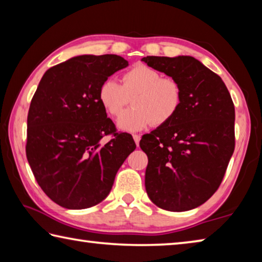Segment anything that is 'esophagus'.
<instances>
[{
    "label": "esophagus",
    "instance_id": "34e87169",
    "mask_svg": "<svg viewBox=\"0 0 262 262\" xmlns=\"http://www.w3.org/2000/svg\"><path fill=\"white\" fill-rule=\"evenodd\" d=\"M133 139H134V141H135V143H136V145H137V147H139V145H140V140H141V137H140V135H137V134H135V135H133Z\"/></svg>",
    "mask_w": 262,
    "mask_h": 262
}]
</instances>
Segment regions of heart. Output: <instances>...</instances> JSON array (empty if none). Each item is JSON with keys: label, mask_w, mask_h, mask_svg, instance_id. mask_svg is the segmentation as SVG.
Wrapping results in <instances>:
<instances>
[{"label": "heart", "mask_w": 262, "mask_h": 262, "mask_svg": "<svg viewBox=\"0 0 262 262\" xmlns=\"http://www.w3.org/2000/svg\"><path fill=\"white\" fill-rule=\"evenodd\" d=\"M129 98L135 107L123 114ZM98 99L112 117L123 114L117 122L119 129L137 132L172 120L181 107L183 90L177 79L163 77L149 66L136 64L123 74L122 85L112 77L106 78L99 86Z\"/></svg>", "instance_id": "heart-1"}]
</instances>
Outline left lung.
Here are the masks:
<instances>
[{"label": "left lung", "instance_id": "left-lung-1", "mask_svg": "<svg viewBox=\"0 0 262 262\" xmlns=\"http://www.w3.org/2000/svg\"><path fill=\"white\" fill-rule=\"evenodd\" d=\"M142 61L177 79L183 90L174 118L140 141L148 156L145 189L162 209H194L220 187L233 154V101L219 75L193 56Z\"/></svg>", "mask_w": 262, "mask_h": 262}]
</instances>
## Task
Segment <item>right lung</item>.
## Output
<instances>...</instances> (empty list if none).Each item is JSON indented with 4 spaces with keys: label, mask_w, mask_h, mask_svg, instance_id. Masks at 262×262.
<instances>
[{
    "label": "right lung",
    "mask_w": 262,
    "mask_h": 262,
    "mask_svg": "<svg viewBox=\"0 0 262 262\" xmlns=\"http://www.w3.org/2000/svg\"><path fill=\"white\" fill-rule=\"evenodd\" d=\"M128 66L114 54L79 55L43 74L28 114L26 157L34 178L52 201L67 209L98 205L136 144L115 133L100 105V84ZM114 139L101 146L104 136Z\"/></svg>",
    "instance_id": "1"
}]
</instances>
